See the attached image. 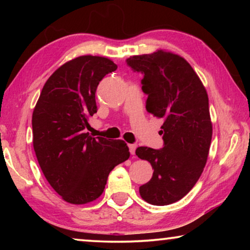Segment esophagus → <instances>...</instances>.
<instances>
[{"label":"esophagus","mask_w":250,"mask_h":250,"mask_svg":"<svg viewBox=\"0 0 250 250\" xmlns=\"http://www.w3.org/2000/svg\"><path fill=\"white\" fill-rule=\"evenodd\" d=\"M128 148H129V152H131L132 155H134L135 149H136V145H128Z\"/></svg>","instance_id":"1"}]
</instances>
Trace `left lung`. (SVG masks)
Returning a JSON list of instances; mask_svg holds the SVG:
<instances>
[{
	"mask_svg": "<svg viewBox=\"0 0 250 250\" xmlns=\"http://www.w3.org/2000/svg\"><path fill=\"white\" fill-rule=\"evenodd\" d=\"M141 73L148 112L164 118V146H139L136 156L151 164L153 174L140 187L146 203L165 206L182 199L206 165L213 134L208 95L200 78L182 57L159 50L126 59Z\"/></svg>",
	"mask_w": 250,
	"mask_h": 250,
	"instance_id": "obj_1",
	"label": "left lung"
}]
</instances>
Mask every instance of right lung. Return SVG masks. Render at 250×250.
<instances>
[{"mask_svg":"<svg viewBox=\"0 0 250 250\" xmlns=\"http://www.w3.org/2000/svg\"><path fill=\"white\" fill-rule=\"evenodd\" d=\"M117 64L104 57L68 61L44 84L33 112V146L40 167L58 194L82 205L99 198L115 166L128 159L123 140L93 138L85 128L97 112L95 91Z\"/></svg>","mask_w":250,"mask_h":250,"instance_id":"add662e5","label":"right lung"}]
</instances>
